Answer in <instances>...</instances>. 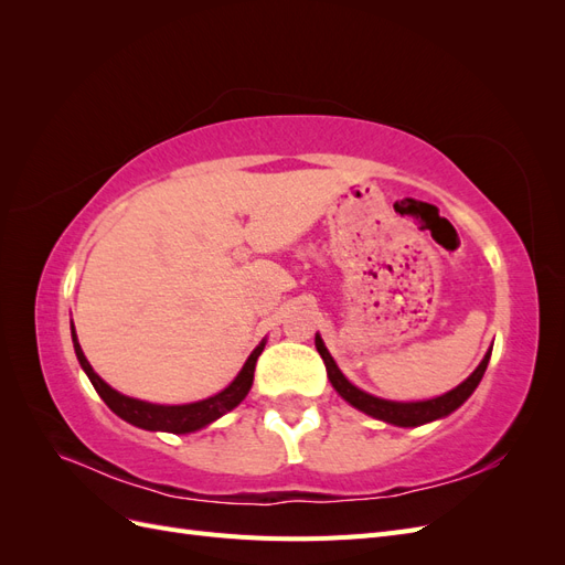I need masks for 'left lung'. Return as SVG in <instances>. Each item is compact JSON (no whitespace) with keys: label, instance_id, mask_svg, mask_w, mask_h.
<instances>
[{"label":"left lung","instance_id":"1","mask_svg":"<svg viewBox=\"0 0 565 565\" xmlns=\"http://www.w3.org/2000/svg\"><path fill=\"white\" fill-rule=\"evenodd\" d=\"M316 349L322 358L324 367H328V377H330V384L334 386V391L339 393L341 398H344L349 405H353L355 409H361V413L374 417V419H382L386 424H393V426H422V424H429V422H436V419H443L448 417L450 413H455V409L465 403L471 393L476 391V386L481 384L483 374H486V367L490 363V353H492V347L488 349V353L483 355V361L478 363V367L469 374V377L461 382L459 386H455L452 391L443 393V396H436V398H429V401H409V403H403V401H386V398H377L372 396V393L358 388L355 384H351L344 372H341L334 363V358L330 355L328 347H324V341L320 334H316Z\"/></svg>","mask_w":565,"mask_h":565}]
</instances>
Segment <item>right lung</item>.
Wrapping results in <instances>:
<instances>
[{
  "instance_id": "add662e5",
  "label": "right lung",
  "mask_w": 565,
  "mask_h": 565,
  "mask_svg": "<svg viewBox=\"0 0 565 565\" xmlns=\"http://www.w3.org/2000/svg\"><path fill=\"white\" fill-rule=\"evenodd\" d=\"M71 334H73V347L82 370L87 372V377L94 384L96 393L104 398V403L113 409V413L117 417H122L125 422L139 426V429L167 431V434H193L198 429H204V426H210L218 417H224L233 407L241 405L252 388L256 361H259V355L266 347V339H262V344L249 353L243 370L237 372V377L224 391L214 393V396L198 403H185V405H158V403H146L139 398H129L125 393L115 391L110 384L100 380L79 347L73 322H71Z\"/></svg>"
}]
</instances>
